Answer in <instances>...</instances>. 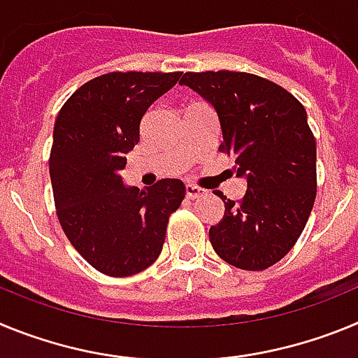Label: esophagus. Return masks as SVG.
I'll list each match as a JSON object with an SVG mask.
<instances>
[{"label": "esophagus", "mask_w": 358, "mask_h": 358, "mask_svg": "<svg viewBox=\"0 0 358 358\" xmlns=\"http://www.w3.org/2000/svg\"><path fill=\"white\" fill-rule=\"evenodd\" d=\"M202 194H204V189L199 188V186L186 185V197L188 199H199Z\"/></svg>", "instance_id": "esophagus-1"}]
</instances>
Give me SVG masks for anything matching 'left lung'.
<instances>
[{
	"label": "left lung",
	"instance_id": "1",
	"mask_svg": "<svg viewBox=\"0 0 358 358\" xmlns=\"http://www.w3.org/2000/svg\"><path fill=\"white\" fill-rule=\"evenodd\" d=\"M181 85L215 109L220 150L235 159L248 189L242 201H224L222 220L210 242L224 262L264 271L292 249L315 201V140L306 110L271 80L240 71L185 73Z\"/></svg>",
	"mask_w": 358,
	"mask_h": 358
}]
</instances>
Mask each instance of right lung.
<instances>
[{
	"instance_id": "right-lung-1",
	"label": "right lung",
	"mask_w": 358,
	"mask_h": 358,
	"mask_svg": "<svg viewBox=\"0 0 358 358\" xmlns=\"http://www.w3.org/2000/svg\"><path fill=\"white\" fill-rule=\"evenodd\" d=\"M181 73H107L78 87L53 127L50 177L57 217L71 245L107 276H132L161 255L169 217L185 185L161 179L140 189L120 170L140 141L148 107Z\"/></svg>"
}]
</instances>
